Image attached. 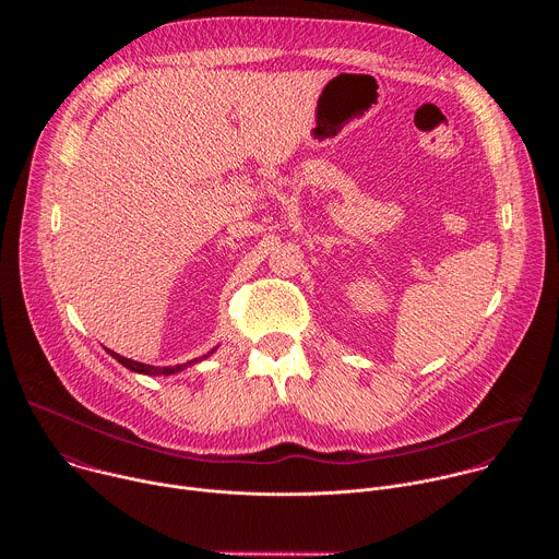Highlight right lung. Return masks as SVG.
I'll return each mask as SVG.
<instances>
[{
    "mask_svg": "<svg viewBox=\"0 0 559 559\" xmlns=\"http://www.w3.org/2000/svg\"><path fill=\"white\" fill-rule=\"evenodd\" d=\"M106 352L117 360V362H121L126 369H130V371H134V373H143V376H173V373H179V371H183V369H188L190 365H194V362H201V360H205L207 356H212L214 352H216V347L212 349V352H207L205 356H201V358H194V360H188L186 365H175V367H154V365H145V362H136V360H132V358H126V356H119L117 352H112V349H108L106 347Z\"/></svg>",
    "mask_w": 559,
    "mask_h": 559,
    "instance_id": "right-lung-1",
    "label": "right lung"
}]
</instances>
